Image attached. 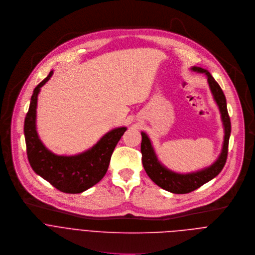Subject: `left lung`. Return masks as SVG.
<instances>
[{
  "label": "left lung",
  "instance_id": "obj_1",
  "mask_svg": "<svg viewBox=\"0 0 255 255\" xmlns=\"http://www.w3.org/2000/svg\"><path fill=\"white\" fill-rule=\"evenodd\" d=\"M191 70L207 75V81L210 90L221 114V121L224 128V141L220 156L211 166L197 172L179 174L167 169L161 164V162L158 160L154 147L151 145L150 139L145 132L141 131V162L145 173L150 178V180L156 183L159 187L174 194L190 193L214 179L222 171L227 160L228 143L231 132V123L227 112L226 98L221 87L208 70L197 66H193Z\"/></svg>",
  "mask_w": 255,
  "mask_h": 255
}]
</instances>
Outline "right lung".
<instances>
[{
	"label": "right lung",
	"mask_w": 255,
	"mask_h": 255,
	"mask_svg": "<svg viewBox=\"0 0 255 255\" xmlns=\"http://www.w3.org/2000/svg\"><path fill=\"white\" fill-rule=\"evenodd\" d=\"M48 76L34 89L25 118L24 134L27 156L33 171L63 193L78 194L97 184L105 177L116 145L127 130L126 127L107 132L92 147L74 156H58L49 150L39 138L36 129V109L40 88L52 76Z\"/></svg>",
	"instance_id": "right-lung-1"
}]
</instances>
